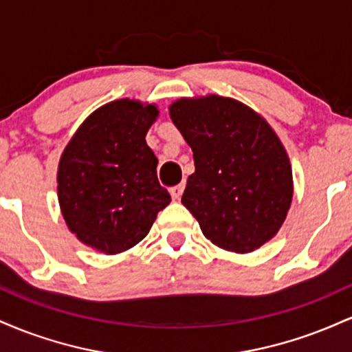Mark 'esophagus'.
<instances>
[{
	"label": "esophagus",
	"mask_w": 352,
	"mask_h": 352,
	"mask_svg": "<svg viewBox=\"0 0 352 352\" xmlns=\"http://www.w3.org/2000/svg\"><path fill=\"white\" fill-rule=\"evenodd\" d=\"M184 188H185L184 184H179V185H175V187H172V188H170L172 199H173V200H179L180 197H182V193H184Z\"/></svg>",
	"instance_id": "esophagus-1"
}]
</instances>
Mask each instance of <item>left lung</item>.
Here are the masks:
<instances>
[{
	"mask_svg": "<svg viewBox=\"0 0 352 352\" xmlns=\"http://www.w3.org/2000/svg\"><path fill=\"white\" fill-rule=\"evenodd\" d=\"M170 119L195 162L182 204L205 238L235 253L272 240L292 205L293 172L270 124L240 100L215 94L175 100Z\"/></svg>",
	"mask_w": 352,
	"mask_h": 352,
	"instance_id": "1",
	"label": "left lung"
}]
</instances>
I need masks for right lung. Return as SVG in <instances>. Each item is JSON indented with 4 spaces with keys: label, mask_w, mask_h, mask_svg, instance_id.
Returning a JSON list of instances; mask_svg holds the SVG:
<instances>
[{
    "label": "right lung",
    "mask_w": 352,
    "mask_h": 352,
    "mask_svg": "<svg viewBox=\"0 0 352 352\" xmlns=\"http://www.w3.org/2000/svg\"><path fill=\"white\" fill-rule=\"evenodd\" d=\"M157 116L153 104L112 100L80 124L60 155V212L67 228L100 253L139 243L170 204L157 179L159 160L145 142Z\"/></svg>",
    "instance_id": "add662e5"
}]
</instances>
